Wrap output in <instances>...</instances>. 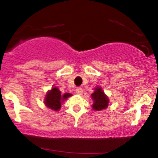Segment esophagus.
I'll return each instance as SVG.
<instances>
[{"label":"esophagus","mask_w":158,"mask_h":158,"mask_svg":"<svg viewBox=\"0 0 158 158\" xmlns=\"http://www.w3.org/2000/svg\"><path fill=\"white\" fill-rule=\"evenodd\" d=\"M76 93L77 94L82 95L83 94V89L81 87H77L76 88Z\"/></svg>","instance_id":"obj_1"}]
</instances>
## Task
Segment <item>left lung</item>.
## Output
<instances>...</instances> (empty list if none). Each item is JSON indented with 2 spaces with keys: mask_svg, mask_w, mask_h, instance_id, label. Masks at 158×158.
Here are the masks:
<instances>
[{
  "mask_svg": "<svg viewBox=\"0 0 158 158\" xmlns=\"http://www.w3.org/2000/svg\"><path fill=\"white\" fill-rule=\"evenodd\" d=\"M91 98L94 100L92 107L94 110H104L108 106V98L104 94L102 88L99 87L95 88L94 92L91 94Z\"/></svg>",
  "mask_w": 158,
  "mask_h": 158,
  "instance_id": "8db88e82",
  "label": "left lung"
}]
</instances>
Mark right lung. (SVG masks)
Instances as JSON below:
<instances>
[{
  "label": "right lung",
  "mask_w": 158,
  "mask_h": 158,
  "mask_svg": "<svg viewBox=\"0 0 158 158\" xmlns=\"http://www.w3.org/2000/svg\"><path fill=\"white\" fill-rule=\"evenodd\" d=\"M71 96V94L66 93L61 94L58 88L54 87L50 91H48L45 99V103L48 108L55 111H58L61 107L62 100H64Z\"/></svg>",
  "instance_id": "right-lung-1"
}]
</instances>
